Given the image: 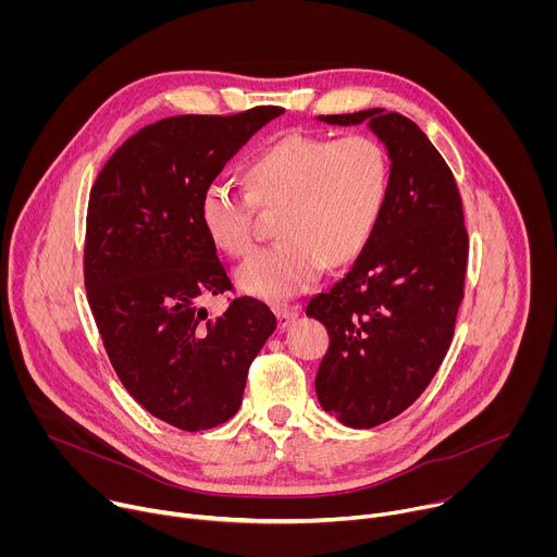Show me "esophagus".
Segmentation results:
<instances>
[{
	"label": "esophagus",
	"mask_w": 557,
	"mask_h": 557,
	"mask_svg": "<svg viewBox=\"0 0 557 557\" xmlns=\"http://www.w3.org/2000/svg\"><path fill=\"white\" fill-rule=\"evenodd\" d=\"M275 314H277L280 329H288L299 317V310H297V306H277Z\"/></svg>",
	"instance_id": "obj_1"
}]
</instances>
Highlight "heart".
I'll return each instance as SVG.
<instances>
[{"label": "heart", "mask_w": 557, "mask_h": 557, "mask_svg": "<svg viewBox=\"0 0 557 557\" xmlns=\"http://www.w3.org/2000/svg\"><path fill=\"white\" fill-rule=\"evenodd\" d=\"M385 149L370 136L286 134L256 156L249 189L213 181L200 196L211 243L243 258L256 245L258 207L277 211L280 243L237 269V284L264 299L304 293L324 267L352 262L370 243L387 198Z\"/></svg>", "instance_id": "b5f03b06"}]
</instances>
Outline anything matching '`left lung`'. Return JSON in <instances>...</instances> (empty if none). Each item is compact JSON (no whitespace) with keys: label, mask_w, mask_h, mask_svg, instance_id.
<instances>
[{"label":"left lung","mask_w":557,"mask_h":557,"mask_svg":"<svg viewBox=\"0 0 557 557\" xmlns=\"http://www.w3.org/2000/svg\"><path fill=\"white\" fill-rule=\"evenodd\" d=\"M320 121H368L392 161L370 243L306 306L331 337L317 399L339 423L368 430L408 410L441 368L465 295L469 237L454 174L414 121L383 108Z\"/></svg>","instance_id":"obj_1"}]
</instances>
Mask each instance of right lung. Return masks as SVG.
<instances>
[{
    "label": "right lung",
    "instance_id": "obj_1",
    "mask_svg": "<svg viewBox=\"0 0 557 557\" xmlns=\"http://www.w3.org/2000/svg\"><path fill=\"white\" fill-rule=\"evenodd\" d=\"M282 112L156 121L110 156L90 191L84 280L106 352L134 399L185 432L240 410L249 366L277 326L253 297L207 314L202 299L233 284L202 226L200 196Z\"/></svg>",
    "mask_w": 557,
    "mask_h": 557
}]
</instances>
